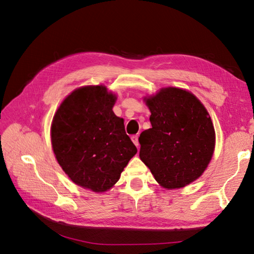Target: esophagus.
I'll return each instance as SVG.
<instances>
[{"instance_id":"obj_1","label":"esophagus","mask_w":254,"mask_h":254,"mask_svg":"<svg viewBox=\"0 0 254 254\" xmlns=\"http://www.w3.org/2000/svg\"><path fill=\"white\" fill-rule=\"evenodd\" d=\"M131 139H132V142L134 143V145H135L136 147H138V146H139V143H138V136H137V135H132V136H131Z\"/></svg>"}]
</instances>
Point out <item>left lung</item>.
Returning <instances> with one entry per match:
<instances>
[{"label": "left lung", "mask_w": 254, "mask_h": 254, "mask_svg": "<svg viewBox=\"0 0 254 254\" xmlns=\"http://www.w3.org/2000/svg\"><path fill=\"white\" fill-rule=\"evenodd\" d=\"M152 127L139 135V158L167 190L198 179L212 160L216 135L206 108L191 91L163 87L144 97Z\"/></svg>", "instance_id": "left-lung-1"}]
</instances>
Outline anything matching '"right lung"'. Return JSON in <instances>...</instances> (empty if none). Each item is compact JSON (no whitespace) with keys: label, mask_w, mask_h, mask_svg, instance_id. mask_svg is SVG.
I'll use <instances>...</instances> for the list:
<instances>
[{"label":"right lung","mask_w":254,"mask_h":254,"mask_svg":"<svg viewBox=\"0 0 254 254\" xmlns=\"http://www.w3.org/2000/svg\"><path fill=\"white\" fill-rule=\"evenodd\" d=\"M116 101L105 85L82 86L63 99L51 123L59 165L75 185L96 193L113 188L137 153L112 110Z\"/></svg>","instance_id":"1"}]
</instances>
